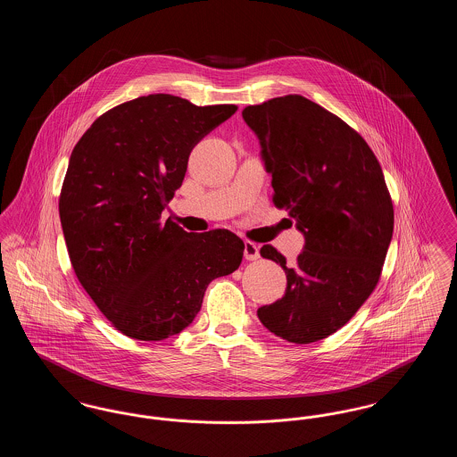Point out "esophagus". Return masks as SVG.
Listing matches in <instances>:
<instances>
[{
	"instance_id": "obj_1",
	"label": "esophagus",
	"mask_w": 457,
	"mask_h": 457,
	"mask_svg": "<svg viewBox=\"0 0 457 457\" xmlns=\"http://www.w3.org/2000/svg\"><path fill=\"white\" fill-rule=\"evenodd\" d=\"M243 253H245V259H246V261H257V259H261V250H259V246H257L255 243H252V241H246V243H245Z\"/></svg>"
}]
</instances>
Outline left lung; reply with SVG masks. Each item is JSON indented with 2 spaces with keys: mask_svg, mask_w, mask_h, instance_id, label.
<instances>
[{
  "mask_svg": "<svg viewBox=\"0 0 457 457\" xmlns=\"http://www.w3.org/2000/svg\"><path fill=\"white\" fill-rule=\"evenodd\" d=\"M241 114L261 140L274 205L289 211L304 237L295 265L262 246L263 259L283 267L287 286L257 315L289 343L326 339L348 324L380 279L394 231L382 168L358 131L303 96L274 97Z\"/></svg>",
  "mask_w": 457,
  "mask_h": 457,
  "instance_id": "left-lung-1",
  "label": "left lung"
}]
</instances>
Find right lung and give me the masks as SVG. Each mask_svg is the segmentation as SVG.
<instances>
[{
	"label": "right lung",
	"mask_w": 457,
	"mask_h": 457,
	"mask_svg": "<svg viewBox=\"0 0 457 457\" xmlns=\"http://www.w3.org/2000/svg\"><path fill=\"white\" fill-rule=\"evenodd\" d=\"M237 109L142 96L99 116L70 155L60 218L71 267L131 339L179 334L194 322L209 283L241 263L245 243L235 233H187L162 219L192 149Z\"/></svg>",
	"instance_id": "add662e5"
}]
</instances>
